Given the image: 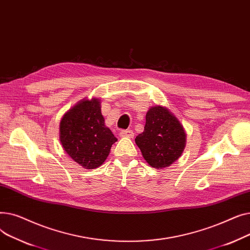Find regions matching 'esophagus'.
Returning a JSON list of instances; mask_svg holds the SVG:
<instances>
[{"instance_id":"34e87169","label":"esophagus","mask_w":250,"mask_h":250,"mask_svg":"<svg viewBox=\"0 0 250 250\" xmlns=\"http://www.w3.org/2000/svg\"><path fill=\"white\" fill-rule=\"evenodd\" d=\"M120 135H121V137H125V138H133L134 137V133L132 129H123Z\"/></svg>"}]
</instances>
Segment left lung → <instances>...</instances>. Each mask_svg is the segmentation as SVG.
I'll return each mask as SVG.
<instances>
[{
  "label": "left lung",
  "instance_id": "8db88e82",
  "mask_svg": "<svg viewBox=\"0 0 250 250\" xmlns=\"http://www.w3.org/2000/svg\"><path fill=\"white\" fill-rule=\"evenodd\" d=\"M135 141L146 162L161 169L170 166L181 156L187 134L173 113L156 105L148 110L144 132Z\"/></svg>",
  "mask_w": 250,
  "mask_h": 250
}]
</instances>
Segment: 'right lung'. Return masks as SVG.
Segmentation results:
<instances>
[{"label":"right lung","instance_id":"right-lung-1","mask_svg":"<svg viewBox=\"0 0 250 250\" xmlns=\"http://www.w3.org/2000/svg\"><path fill=\"white\" fill-rule=\"evenodd\" d=\"M60 141L71 158L85 169L99 167L117 141L105 125L100 100L83 99L62 116Z\"/></svg>","mask_w":250,"mask_h":250}]
</instances>
